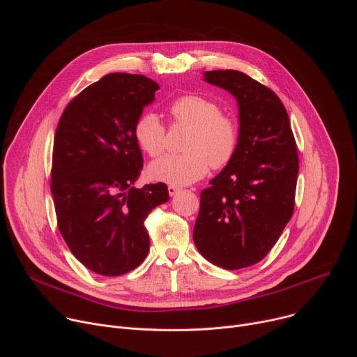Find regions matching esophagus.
Returning a JSON list of instances; mask_svg holds the SVG:
<instances>
[{
  "instance_id": "1",
  "label": "esophagus",
  "mask_w": 357,
  "mask_h": 357,
  "mask_svg": "<svg viewBox=\"0 0 357 357\" xmlns=\"http://www.w3.org/2000/svg\"><path fill=\"white\" fill-rule=\"evenodd\" d=\"M181 190H182V189H181L179 186H175V185H169V186H168V192H169L171 196H175V195H176L178 192H181Z\"/></svg>"
}]
</instances>
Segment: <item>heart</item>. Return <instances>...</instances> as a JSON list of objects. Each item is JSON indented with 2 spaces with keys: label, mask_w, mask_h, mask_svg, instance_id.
Instances as JSON below:
<instances>
[{
  "label": "heart",
  "mask_w": 357,
  "mask_h": 357,
  "mask_svg": "<svg viewBox=\"0 0 357 357\" xmlns=\"http://www.w3.org/2000/svg\"><path fill=\"white\" fill-rule=\"evenodd\" d=\"M174 124L188 126L183 154H169L149 167V175L169 185H189L205 176L209 167L222 169L236 155L238 126L222 113L215 100L200 94H182L168 105ZM132 135L146 155L160 157L165 149L167 128L160 117L151 112L139 114L132 126Z\"/></svg>",
  "instance_id": "heart-1"
}]
</instances>
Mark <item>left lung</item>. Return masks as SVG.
Segmentation results:
<instances>
[{
    "label": "left lung",
    "instance_id": "obj_1",
    "mask_svg": "<svg viewBox=\"0 0 357 357\" xmlns=\"http://www.w3.org/2000/svg\"><path fill=\"white\" fill-rule=\"evenodd\" d=\"M205 76L237 98L240 134L231 162L200 192L193 241L212 264L240 270L267 256L294 213L296 142L270 87L238 70Z\"/></svg>",
    "mask_w": 357,
    "mask_h": 357
}]
</instances>
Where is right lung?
Here are the masks:
<instances>
[{
    "mask_svg": "<svg viewBox=\"0 0 357 357\" xmlns=\"http://www.w3.org/2000/svg\"><path fill=\"white\" fill-rule=\"evenodd\" d=\"M158 89L142 75H106L73 97L58 123L50 171L58 229L100 275H123L144 261L145 220L169 199L162 182L132 186L144 162L132 126Z\"/></svg>",
    "mask_w": 357,
    "mask_h": 357,
    "instance_id": "obj_1",
    "label": "right lung"
}]
</instances>
